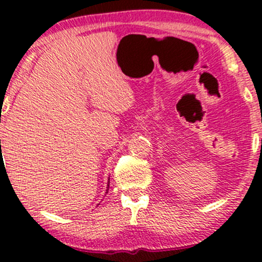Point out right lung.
Wrapping results in <instances>:
<instances>
[{"label": "right lung", "instance_id": "obj_1", "mask_svg": "<svg viewBox=\"0 0 262 262\" xmlns=\"http://www.w3.org/2000/svg\"><path fill=\"white\" fill-rule=\"evenodd\" d=\"M1 141V140H0ZM108 188H110V179H108V185H107V189H106V191L108 192ZM107 192H106V193H107Z\"/></svg>", "mask_w": 262, "mask_h": 262}]
</instances>
